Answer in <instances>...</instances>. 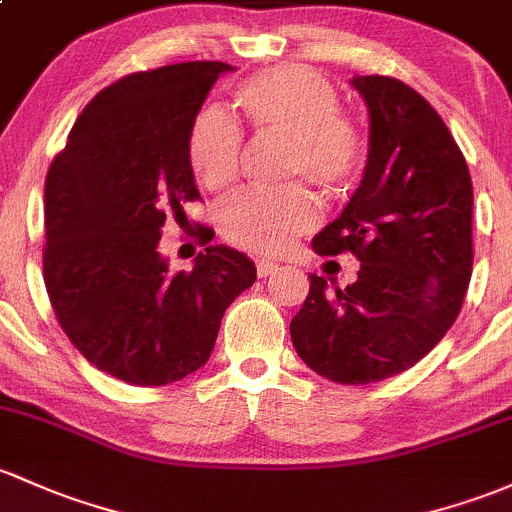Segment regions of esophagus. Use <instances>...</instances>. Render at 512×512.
Instances as JSON below:
<instances>
[{
  "label": "esophagus",
  "instance_id": "obj_1",
  "mask_svg": "<svg viewBox=\"0 0 512 512\" xmlns=\"http://www.w3.org/2000/svg\"><path fill=\"white\" fill-rule=\"evenodd\" d=\"M256 273H258V278L273 276V273H278V263H273V261H258V263H256Z\"/></svg>",
  "mask_w": 512,
  "mask_h": 512
}]
</instances>
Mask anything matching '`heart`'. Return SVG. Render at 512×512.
<instances>
[{
  "label": "heart",
  "mask_w": 512,
  "mask_h": 512,
  "mask_svg": "<svg viewBox=\"0 0 512 512\" xmlns=\"http://www.w3.org/2000/svg\"><path fill=\"white\" fill-rule=\"evenodd\" d=\"M234 104L254 131L290 136V175H305L329 195L354 188L366 163L364 136L339 114L337 90L317 70L305 65L263 70L236 87ZM188 158L207 190L227 188L241 158L236 124L217 109L197 114L188 136ZM315 222V202L300 188L239 192L219 214L224 239L258 254H280Z\"/></svg>",
  "instance_id": "b5f03b06"
}]
</instances>
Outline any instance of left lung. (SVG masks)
Returning <instances> with one entry per match:
<instances>
[{"instance_id":"left-lung-1","label":"left lung","mask_w":512,"mask_h":512,"mask_svg":"<svg viewBox=\"0 0 512 512\" xmlns=\"http://www.w3.org/2000/svg\"><path fill=\"white\" fill-rule=\"evenodd\" d=\"M351 85L368 107L364 178L312 249L351 251L359 278L329 290L312 273L290 337L315 373L366 386L415 366L459 315L474 266V190L464 153L425 97L386 75Z\"/></svg>"}]
</instances>
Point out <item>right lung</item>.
<instances>
[{
    "mask_svg": "<svg viewBox=\"0 0 512 512\" xmlns=\"http://www.w3.org/2000/svg\"><path fill=\"white\" fill-rule=\"evenodd\" d=\"M232 65H163L104 87L46 175L43 280L58 324L90 364L131 386H168L210 359L219 324L256 266L207 246L173 273L158 251L166 214L200 200L188 136Z\"/></svg>",
    "mask_w": 512,
    "mask_h": 512,
    "instance_id": "1",
    "label": "right lung"
}]
</instances>
